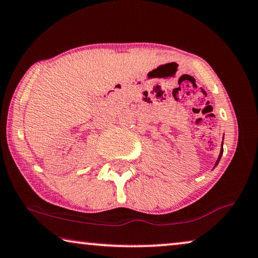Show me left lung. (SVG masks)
Here are the masks:
<instances>
[{
  "label": "left lung",
  "instance_id": "8db88e82",
  "mask_svg": "<svg viewBox=\"0 0 258 258\" xmlns=\"http://www.w3.org/2000/svg\"><path fill=\"white\" fill-rule=\"evenodd\" d=\"M222 154H223V151H220V155H219V157H218V161H217V163H216V164H218L219 159H220V157H222Z\"/></svg>",
  "mask_w": 258,
  "mask_h": 258
}]
</instances>
